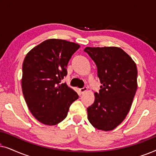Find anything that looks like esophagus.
<instances>
[{
    "label": "esophagus",
    "instance_id": "esophagus-1",
    "mask_svg": "<svg viewBox=\"0 0 156 156\" xmlns=\"http://www.w3.org/2000/svg\"><path fill=\"white\" fill-rule=\"evenodd\" d=\"M87 90V88L86 87H83V88L80 89V92L81 94H83L84 92H85V91H86Z\"/></svg>",
    "mask_w": 156,
    "mask_h": 156
}]
</instances>
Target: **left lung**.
Returning <instances> with one entry per match:
<instances>
[{"label":"left lung","mask_w":156,"mask_h":156,"mask_svg":"<svg viewBox=\"0 0 156 156\" xmlns=\"http://www.w3.org/2000/svg\"><path fill=\"white\" fill-rule=\"evenodd\" d=\"M84 52L94 62L101 86L87 108L94 127L111 131L118 126L131 108L137 90V67L131 57L116 47L89 48Z\"/></svg>","instance_id":"1"}]
</instances>
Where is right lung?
Instances as JSON below:
<instances>
[{
  "label": "right lung",
  "mask_w": 156,
  "mask_h": 156,
  "mask_svg": "<svg viewBox=\"0 0 156 156\" xmlns=\"http://www.w3.org/2000/svg\"><path fill=\"white\" fill-rule=\"evenodd\" d=\"M80 48L74 42L50 39L32 49L25 57L23 96L32 114L43 124L54 126L63 121L69 106L79 98L61 80L67 74L70 58Z\"/></svg>",
  "instance_id": "obj_1"
}]
</instances>
